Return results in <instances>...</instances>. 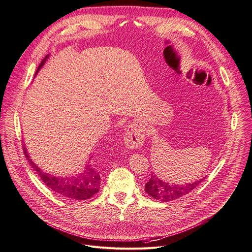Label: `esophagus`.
Instances as JSON below:
<instances>
[{
  "mask_svg": "<svg viewBox=\"0 0 252 252\" xmlns=\"http://www.w3.org/2000/svg\"><path fill=\"white\" fill-rule=\"evenodd\" d=\"M144 142V129L139 123H132L125 132L124 143L129 150H136Z\"/></svg>",
  "mask_w": 252,
  "mask_h": 252,
  "instance_id": "34e87169",
  "label": "esophagus"
}]
</instances>
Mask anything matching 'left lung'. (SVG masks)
Instances as JSON below:
<instances>
[{"label": "left lung", "instance_id": "8db88e82", "mask_svg": "<svg viewBox=\"0 0 252 252\" xmlns=\"http://www.w3.org/2000/svg\"><path fill=\"white\" fill-rule=\"evenodd\" d=\"M204 179L205 177L192 183L171 184L164 180H160L157 175H152L149 182L145 184L144 190L147 194L151 195L155 199L161 202H168L187 195L192 190L195 189Z\"/></svg>", "mask_w": 252, "mask_h": 252}]
</instances>
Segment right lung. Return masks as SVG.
<instances>
[{"label": "right lung", "mask_w": 252, "mask_h": 252, "mask_svg": "<svg viewBox=\"0 0 252 252\" xmlns=\"http://www.w3.org/2000/svg\"><path fill=\"white\" fill-rule=\"evenodd\" d=\"M48 59L49 55L43 59L35 74H37V72L42 68ZM23 149L29 165L36 172L41 181L60 196L75 200H85L92 198L98 192L100 186V175L97 170L92 164H90V160L85 165L83 171L76 175L65 177L56 176L41 170L38 166H36L32 158L29 157L26 147L24 146Z\"/></svg>", "instance_id": "obj_1"}]
</instances>
